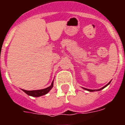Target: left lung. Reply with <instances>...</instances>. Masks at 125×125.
I'll return each instance as SVG.
<instances>
[{"label":"left lung","instance_id":"left-lung-1","mask_svg":"<svg viewBox=\"0 0 125 125\" xmlns=\"http://www.w3.org/2000/svg\"><path fill=\"white\" fill-rule=\"evenodd\" d=\"M110 83H111V81H110V82L108 83L106 85H105V86H104L103 87V88H101V89H86V88H83L84 89H86V90H87V91H90V92H93V91H100V90H101V89H104V88H105V87H106L108 84H110Z\"/></svg>","mask_w":125,"mask_h":125}]
</instances>
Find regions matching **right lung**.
<instances>
[{
  "label": "right lung",
  "mask_w": 125,
  "mask_h": 125,
  "mask_svg": "<svg viewBox=\"0 0 125 125\" xmlns=\"http://www.w3.org/2000/svg\"><path fill=\"white\" fill-rule=\"evenodd\" d=\"M53 83H54V81H52V82L51 85L50 86L47 87V88H45V89H39V90H33V91H27V90L22 89V91L24 93H25L27 94H28L29 96H31L34 97H39L44 95V94H46L47 93H49V91L52 88Z\"/></svg>",
  "instance_id": "add662e5"
}]
</instances>
